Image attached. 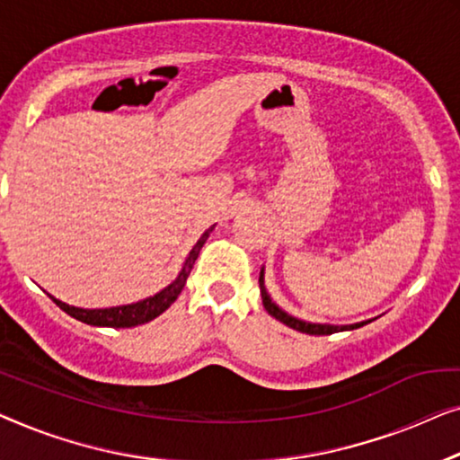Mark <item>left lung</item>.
Instances as JSON below:
<instances>
[{
  "label": "left lung",
  "instance_id": "8db88e82",
  "mask_svg": "<svg viewBox=\"0 0 460 460\" xmlns=\"http://www.w3.org/2000/svg\"><path fill=\"white\" fill-rule=\"evenodd\" d=\"M261 296H262V304L264 308H267V313L270 316H275L277 321H281L283 325L296 329V332L300 333H308V335H332V333H338V332H350V329H358L362 325H367L368 321H362V323H354V325H321V323H306V321H300L296 319V316L288 314L286 310H281L277 304L270 300V296L267 294V288H264V270H261Z\"/></svg>",
  "mask_w": 460,
  "mask_h": 460
}]
</instances>
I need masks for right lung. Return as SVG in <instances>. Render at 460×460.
Returning <instances> with one entry per match:
<instances>
[{
  "label": "right lung",
  "instance_id": "1",
  "mask_svg": "<svg viewBox=\"0 0 460 460\" xmlns=\"http://www.w3.org/2000/svg\"><path fill=\"white\" fill-rule=\"evenodd\" d=\"M212 229L215 227L204 231V235L198 239L196 245H193L190 256L185 258V264H183V269H181V273L177 275V279H174L171 286H166L163 292L146 297V300H139L135 304H125V306H112V308H76V306H70V304L56 300L54 296H49V297L64 310V313L70 314L76 321L87 323V325L112 327V329H127V327H135V325H144V323L156 319V316L163 314L164 310L171 306L174 300H177L181 289L185 288L187 277H190V273H191L193 262H196L199 250H202V245L206 243V239H208Z\"/></svg>",
  "mask_w": 460,
  "mask_h": 460
}]
</instances>
